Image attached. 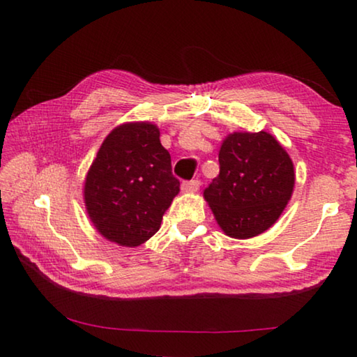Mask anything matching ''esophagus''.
Masks as SVG:
<instances>
[{
	"label": "esophagus",
	"instance_id": "34e87169",
	"mask_svg": "<svg viewBox=\"0 0 357 357\" xmlns=\"http://www.w3.org/2000/svg\"><path fill=\"white\" fill-rule=\"evenodd\" d=\"M200 189V181H184L183 185H181V190L185 193H193Z\"/></svg>",
	"mask_w": 357,
	"mask_h": 357
}]
</instances>
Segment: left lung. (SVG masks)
<instances>
[{
	"label": "left lung",
	"mask_w": 357,
	"mask_h": 357,
	"mask_svg": "<svg viewBox=\"0 0 357 357\" xmlns=\"http://www.w3.org/2000/svg\"><path fill=\"white\" fill-rule=\"evenodd\" d=\"M220 172L203 192L223 233L249 239L279 220L291 200L294 165L269 132H233L222 142Z\"/></svg>",
	"instance_id": "1"
}]
</instances>
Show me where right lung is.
Instances as JSON below:
<instances>
[{
  "label": "right lung",
  "mask_w": 357,
  "mask_h": 357,
  "mask_svg": "<svg viewBox=\"0 0 357 357\" xmlns=\"http://www.w3.org/2000/svg\"><path fill=\"white\" fill-rule=\"evenodd\" d=\"M179 193L160 130L148 121L124 123L105 137L84 178L89 220L107 241L138 247L159 231Z\"/></svg>",
  "instance_id": "right-lung-1"
}]
</instances>
